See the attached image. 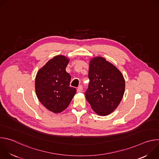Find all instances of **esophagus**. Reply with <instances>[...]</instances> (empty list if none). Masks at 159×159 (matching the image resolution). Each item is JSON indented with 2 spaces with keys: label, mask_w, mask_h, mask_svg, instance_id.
Listing matches in <instances>:
<instances>
[{
  "label": "esophagus",
  "mask_w": 159,
  "mask_h": 159,
  "mask_svg": "<svg viewBox=\"0 0 159 159\" xmlns=\"http://www.w3.org/2000/svg\"><path fill=\"white\" fill-rule=\"evenodd\" d=\"M82 90H83V87H82V85H79V86L78 87L77 89V92H78V93H80V92H82Z\"/></svg>",
  "instance_id": "obj_1"
}]
</instances>
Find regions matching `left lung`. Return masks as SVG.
<instances>
[{
	"label": "left lung",
	"instance_id": "1",
	"mask_svg": "<svg viewBox=\"0 0 159 159\" xmlns=\"http://www.w3.org/2000/svg\"><path fill=\"white\" fill-rule=\"evenodd\" d=\"M88 77L87 101L99 115L110 114L118 106L125 93L122 74L105 58L98 57L90 62Z\"/></svg>",
	"mask_w": 159,
	"mask_h": 159
}]
</instances>
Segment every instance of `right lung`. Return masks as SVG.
<instances>
[{
  "instance_id": "add662e5",
  "label": "right lung",
  "mask_w": 159,
  "mask_h": 159,
  "mask_svg": "<svg viewBox=\"0 0 159 159\" xmlns=\"http://www.w3.org/2000/svg\"><path fill=\"white\" fill-rule=\"evenodd\" d=\"M69 61L64 56L57 55L39 69L36 77L35 89L39 101L55 113L69 106L77 91L70 86L71 76L65 70Z\"/></svg>"
}]
</instances>
